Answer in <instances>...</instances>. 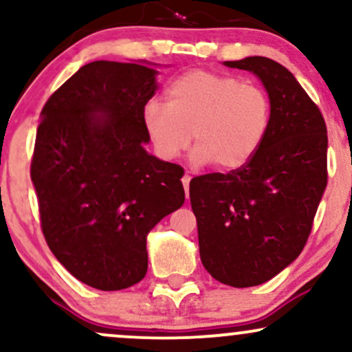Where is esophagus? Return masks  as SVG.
<instances>
[{
  "label": "esophagus",
  "mask_w": 352,
  "mask_h": 352,
  "mask_svg": "<svg viewBox=\"0 0 352 352\" xmlns=\"http://www.w3.org/2000/svg\"><path fill=\"white\" fill-rule=\"evenodd\" d=\"M190 180H192V177L190 175H184V179H182V184H184V188H185V197H190Z\"/></svg>",
  "instance_id": "1"
}]
</instances>
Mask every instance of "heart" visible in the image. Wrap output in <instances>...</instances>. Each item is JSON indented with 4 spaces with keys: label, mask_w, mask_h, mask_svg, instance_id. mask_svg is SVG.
I'll use <instances>...</instances> for the list:
<instances>
[{
    "label": "heart",
    "mask_w": 352,
    "mask_h": 352,
    "mask_svg": "<svg viewBox=\"0 0 352 352\" xmlns=\"http://www.w3.org/2000/svg\"><path fill=\"white\" fill-rule=\"evenodd\" d=\"M272 119L265 89L235 76L193 69L167 87V104L148 100L144 127L160 157L172 160L195 139L193 162L243 167L263 142Z\"/></svg>",
    "instance_id": "heart-1"
}]
</instances>
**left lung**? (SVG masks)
Returning <instances> with one entry per match:
<instances>
[{
	"label": "left lung",
	"instance_id": "1",
	"mask_svg": "<svg viewBox=\"0 0 352 352\" xmlns=\"http://www.w3.org/2000/svg\"><path fill=\"white\" fill-rule=\"evenodd\" d=\"M253 72L272 102L263 142L243 167L190 182L205 270L223 285L272 280L305 248L328 184V131L321 111L276 60H225Z\"/></svg>",
	"mask_w": 352,
	"mask_h": 352
}]
</instances>
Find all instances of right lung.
Returning a JSON list of instances; mask_svg holds the SVG:
<instances>
[{
    "instance_id": "obj_1",
    "label": "right lung",
    "mask_w": 352,
    "mask_h": 352,
    "mask_svg": "<svg viewBox=\"0 0 352 352\" xmlns=\"http://www.w3.org/2000/svg\"><path fill=\"white\" fill-rule=\"evenodd\" d=\"M147 64L94 60L47 99L31 180L41 228L58 261L102 292L147 273L148 232L185 201L184 168L144 148V106L155 94Z\"/></svg>"
}]
</instances>
